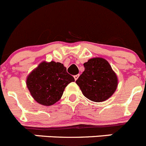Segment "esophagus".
Instances as JSON below:
<instances>
[{
    "label": "esophagus",
    "instance_id": "1",
    "mask_svg": "<svg viewBox=\"0 0 146 146\" xmlns=\"http://www.w3.org/2000/svg\"><path fill=\"white\" fill-rule=\"evenodd\" d=\"M79 76H80V74H76V75H74V80H77L78 79V77H79Z\"/></svg>",
    "mask_w": 146,
    "mask_h": 146
}]
</instances>
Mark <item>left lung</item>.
Wrapping results in <instances>:
<instances>
[{"mask_svg": "<svg viewBox=\"0 0 146 146\" xmlns=\"http://www.w3.org/2000/svg\"><path fill=\"white\" fill-rule=\"evenodd\" d=\"M85 71L76 80L82 94L93 102L109 99L116 90L117 76L105 59L95 58L84 64Z\"/></svg>", "mask_w": 146, "mask_h": 146, "instance_id": "8db88e82", "label": "left lung"}]
</instances>
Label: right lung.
Returning <instances> with one entry per match:
<instances>
[{
	"mask_svg": "<svg viewBox=\"0 0 146 146\" xmlns=\"http://www.w3.org/2000/svg\"><path fill=\"white\" fill-rule=\"evenodd\" d=\"M74 78L68 74L64 64L42 62L27 78L30 93L38 103L50 106L61 98L64 89Z\"/></svg>",
	"mask_w": 146,
	"mask_h": 146,
	"instance_id": "obj_1",
	"label": "right lung"
}]
</instances>
